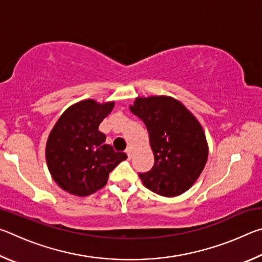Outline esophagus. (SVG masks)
<instances>
[{"instance_id":"obj_1","label":"esophagus","mask_w":262,"mask_h":262,"mask_svg":"<svg viewBox=\"0 0 262 262\" xmlns=\"http://www.w3.org/2000/svg\"><path fill=\"white\" fill-rule=\"evenodd\" d=\"M126 154H127V156H128V158H132V154H133V150H132V148H130V147H128V148L126 149Z\"/></svg>"}]
</instances>
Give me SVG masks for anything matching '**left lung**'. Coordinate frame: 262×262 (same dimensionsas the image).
Masks as SVG:
<instances>
[{"mask_svg": "<svg viewBox=\"0 0 262 262\" xmlns=\"http://www.w3.org/2000/svg\"><path fill=\"white\" fill-rule=\"evenodd\" d=\"M129 110L147 127L155 158L151 170L139 174L142 183L162 196L185 193L200 177L208 159L201 123L170 96L137 97Z\"/></svg>", "mask_w": 262, "mask_h": 262, "instance_id": "8db88e82", "label": "left lung"}]
</instances>
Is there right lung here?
I'll return each mask as SVG.
<instances>
[{
	"mask_svg": "<svg viewBox=\"0 0 262 262\" xmlns=\"http://www.w3.org/2000/svg\"><path fill=\"white\" fill-rule=\"evenodd\" d=\"M113 107L114 101L84 99L69 106L55 122L47 139L46 163L52 178L66 192L76 196L94 194L127 158L105 144L106 136L98 130Z\"/></svg>",
	"mask_w": 262,
	"mask_h": 262,
	"instance_id": "right-lung-1",
	"label": "right lung"
}]
</instances>
